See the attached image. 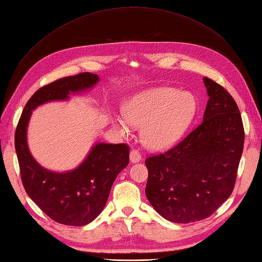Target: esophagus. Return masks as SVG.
<instances>
[{
	"instance_id": "34e87169",
	"label": "esophagus",
	"mask_w": 262,
	"mask_h": 262,
	"mask_svg": "<svg viewBox=\"0 0 262 262\" xmlns=\"http://www.w3.org/2000/svg\"><path fill=\"white\" fill-rule=\"evenodd\" d=\"M141 158H142V156H141L139 150H137V149H132L131 150V152H130V161H131V163H138V162L141 161Z\"/></svg>"
}]
</instances>
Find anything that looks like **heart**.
I'll return each mask as SVG.
<instances>
[{
  "label": "heart",
  "instance_id": "obj_1",
  "mask_svg": "<svg viewBox=\"0 0 262 262\" xmlns=\"http://www.w3.org/2000/svg\"><path fill=\"white\" fill-rule=\"evenodd\" d=\"M193 94L173 87H153L140 92L124 106V117L115 123L128 134L133 125L142 127V141L155 150L168 148L182 138L196 113Z\"/></svg>",
  "mask_w": 262,
  "mask_h": 262
}]
</instances>
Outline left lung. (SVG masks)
<instances>
[{
  "label": "left lung",
  "instance_id": "left-lung-1",
  "mask_svg": "<svg viewBox=\"0 0 262 262\" xmlns=\"http://www.w3.org/2000/svg\"><path fill=\"white\" fill-rule=\"evenodd\" d=\"M209 100L203 121L167 152L147 157L145 194L173 223L209 217L232 194L244 149V125L234 98L203 77Z\"/></svg>",
  "mask_w": 262,
  "mask_h": 262
}]
</instances>
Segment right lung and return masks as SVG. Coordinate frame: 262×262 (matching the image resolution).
I'll use <instances>...</instances> for the list:
<instances>
[{"instance_id":"right-lung-1","label":"right lung","mask_w":262,"mask_h":262,"mask_svg":"<svg viewBox=\"0 0 262 262\" xmlns=\"http://www.w3.org/2000/svg\"><path fill=\"white\" fill-rule=\"evenodd\" d=\"M99 81L90 72L60 78L39 89L23 110L15 132L23 186L47 215L60 224L84 226L104 209L119 172L129 164L126 144L96 143L76 168L57 172L39 165L27 144L31 112L46 102L68 100L71 95L90 90Z\"/></svg>"}]
</instances>
